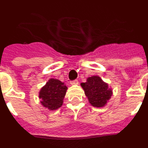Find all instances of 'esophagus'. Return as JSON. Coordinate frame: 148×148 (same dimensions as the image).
<instances>
[{
	"label": "esophagus",
	"mask_w": 148,
	"mask_h": 148,
	"mask_svg": "<svg viewBox=\"0 0 148 148\" xmlns=\"http://www.w3.org/2000/svg\"><path fill=\"white\" fill-rule=\"evenodd\" d=\"M70 84H71L72 85H76L78 84V80H74V81H71L70 82Z\"/></svg>",
	"instance_id": "obj_1"
}]
</instances>
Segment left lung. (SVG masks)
<instances>
[{"label": "left lung", "instance_id": "8db88e82", "mask_svg": "<svg viewBox=\"0 0 148 148\" xmlns=\"http://www.w3.org/2000/svg\"><path fill=\"white\" fill-rule=\"evenodd\" d=\"M81 86L89 102L95 108L104 107L113 95V91L108 87V84L97 75L87 78V82L81 84Z\"/></svg>", "mask_w": 148, "mask_h": 148}]
</instances>
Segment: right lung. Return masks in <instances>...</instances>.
<instances>
[{
    "instance_id": "1",
    "label": "right lung",
    "mask_w": 148,
    "mask_h": 148,
    "mask_svg": "<svg viewBox=\"0 0 148 148\" xmlns=\"http://www.w3.org/2000/svg\"><path fill=\"white\" fill-rule=\"evenodd\" d=\"M67 87L58 79L50 78L45 85L40 89L39 99L44 108L50 110H56L61 108L66 95Z\"/></svg>"
}]
</instances>
